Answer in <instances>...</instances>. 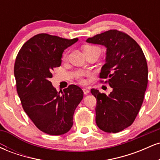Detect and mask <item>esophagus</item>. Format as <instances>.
I'll list each match as a JSON object with an SVG mask.
<instances>
[{
	"instance_id": "obj_1",
	"label": "esophagus",
	"mask_w": 160,
	"mask_h": 160,
	"mask_svg": "<svg viewBox=\"0 0 160 160\" xmlns=\"http://www.w3.org/2000/svg\"><path fill=\"white\" fill-rule=\"evenodd\" d=\"M82 90H83V93L85 95H87L88 93L89 92V89H87V88H83V89H82Z\"/></svg>"
}]
</instances>
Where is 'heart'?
<instances>
[{"label":"heart","instance_id":"heart-1","mask_svg":"<svg viewBox=\"0 0 160 160\" xmlns=\"http://www.w3.org/2000/svg\"><path fill=\"white\" fill-rule=\"evenodd\" d=\"M95 48H98V47H95V46H92V45H86L83 47V52H86V51L90 50V49H92ZM67 57H68V53H65V54L63 55V58L65 59V58H67ZM78 79L80 80V81L81 82H85V80L82 78V74L79 75Z\"/></svg>","mask_w":160,"mask_h":160}]
</instances>
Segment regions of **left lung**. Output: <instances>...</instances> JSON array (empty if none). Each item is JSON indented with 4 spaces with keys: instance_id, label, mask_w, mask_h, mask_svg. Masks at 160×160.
Wrapping results in <instances>:
<instances>
[{
    "instance_id": "left-lung-1",
    "label": "left lung",
    "mask_w": 160,
    "mask_h": 160,
    "mask_svg": "<svg viewBox=\"0 0 160 160\" xmlns=\"http://www.w3.org/2000/svg\"><path fill=\"white\" fill-rule=\"evenodd\" d=\"M86 42L107 48L99 77L113 89L108 95L91 89L97 100L95 122L105 132H119L133 123L142 105L148 81L146 58L137 42L120 31L109 30Z\"/></svg>"
}]
</instances>
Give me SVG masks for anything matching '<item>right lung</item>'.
Here are the masks:
<instances>
[{
    "mask_svg": "<svg viewBox=\"0 0 160 160\" xmlns=\"http://www.w3.org/2000/svg\"><path fill=\"white\" fill-rule=\"evenodd\" d=\"M78 40L37 34L16 56L14 75L22 105L37 127L48 135H63L71 129L75 109L83 98L78 86L70 85L60 94L49 81L53 69L61 65L64 50Z\"/></svg>",
    "mask_w": 160,
    "mask_h": 160,
    "instance_id": "1",
    "label": "right lung"
}]
</instances>
